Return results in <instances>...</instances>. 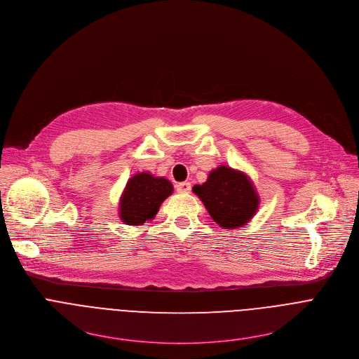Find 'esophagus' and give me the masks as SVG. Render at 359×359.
<instances>
[{
  "mask_svg": "<svg viewBox=\"0 0 359 359\" xmlns=\"http://www.w3.org/2000/svg\"><path fill=\"white\" fill-rule=\"evenodd\" d=\"M176 190H177L179 193L187 194V193H190V190H191V184H190L189 182H182V183H179V184L176 186Z\"/></svg>",
  "mask_w": 359,
  "mask_h": 359,
  "instance_id": "obj_1",
  "label": "esophagus"
}]
</instances>
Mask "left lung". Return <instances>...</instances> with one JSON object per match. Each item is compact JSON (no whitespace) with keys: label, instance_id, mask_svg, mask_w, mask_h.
Segmentation results:
<instances>
[{"label":"left lung","instance_id":"obj_1","mask_svg":"<svg viewBox=\"0 0 359 359\" xmlns=\"http://www.w3.org/2000/svg\"><path fill=\"white\" fill-rule=\"evenodd\" d=\"M212 219L223 229L247 224L257 213L260 197L250 177L229 166L212 170L203 184L193 186Z\"/></svg>","mask_w":359,"mask_h":359}]
</instances>
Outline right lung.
Instances as JSON below:
<instances>
[{
    "label": "right lung",
    "instance_id": "obj_1",
    "mask_svg": "<svg viewBox=\"0 0 359 359\" xmlns=\"http://www.w3.org/2000/svg\"><path fill=\"white\" fill-rule=\"evenodd\" d=\"M173 193V184L165 177H155L149 172L132 176L121 196L119 217L125 224L139 226L151 220L161 204Z\"/></svg>",
    "mask_w": 359,
    "mask_h": 359
}]
</instances>
